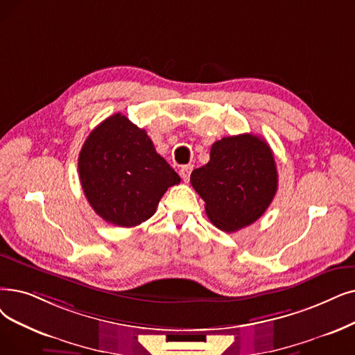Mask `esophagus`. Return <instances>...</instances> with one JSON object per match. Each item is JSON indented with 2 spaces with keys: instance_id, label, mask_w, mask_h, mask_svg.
Instances as JSON below:
<instances>
[{
  "instance_id": "1",
  "label": "esophagus",
  "mask_w": 355,
  "mask_h": 355,
  "mask_svg": "<svg viewBox=\"0 0 355 355\" xmlns=\"http://www.w3.org/2000/svg\"><path fill=\"white\" fill-rule=\"evenodd\" d=\"M191 171H193V165H184V166H181V169H180V177L187 182V181L190 180Z\"/></svg>"
}]
</instances>
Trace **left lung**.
<instances>
[{
	"label": "left lung",
	"instance_id": "8db88e82",
	"mask_svg": "<svg viewBox=\"0 0 355 355\" xmlns=\"http://www.w3.org/2000/svg\"><path fill=\"white\" fill-rule=\"evenodd\" d=\"M190 182L205 200L210 222L225 232H235L264 214L279 177L268 144L243 133L214 142L210 161L194 169Z\"/></svg>",
	"mask_w": 355,
	"mask_h": 355
}]
</instances>
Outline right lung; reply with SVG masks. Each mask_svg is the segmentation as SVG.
<instances>
[{"mask_svg":"<svg viewBox=\"0 0 355 355\" xmlns=\"http://www.w3.org/2000/svg\"><path fill=\"white\" fill-rule=\"evenodd\" d=\"M78 171L91 207L103 220L120 227L148 220L168 187L181 181L146 132L120 113L89 133L80 152Z\"/></svg>","mask_w":355,"mask_h":355,"instance_id":"add662e5","label":"right lung"}]
</instances>
